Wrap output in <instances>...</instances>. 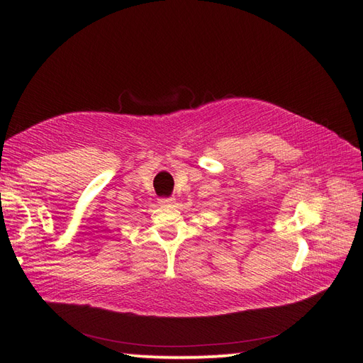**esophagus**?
Listing matches in <instances>:
<instances>
[{
    "label": "esophagus",
    "mask_w": 363,
    "mask_h": 363,
    "mask_svg": "<svg viewBox=\"0 0 363 363\" xmlns=\"http://www.w3.org/2000/svg\"><path fill=\"white\" fill-rule=\"evenodd\" d=\"M173 201H174L173 198H161L160 203H161V206H172Z\"/></svg>",
    "instance_id": "34e87169"
}]
</instances>
